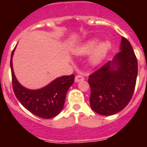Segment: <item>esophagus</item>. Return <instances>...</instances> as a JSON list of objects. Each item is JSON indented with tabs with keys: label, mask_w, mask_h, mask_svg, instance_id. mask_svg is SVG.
Wrapping results in <instances>:
<instances>
[{
	"label": "esophagus",
	"mask_w": 147,
	"mask_h": 147,
	"mask_svg": "<svg viewBox=\"0 0 147 147\" xmlns=\"http://www.w3.org/2000/svg\"><path fill=\"white\" fill-rule=\"evenodd\" d=\"M84 80H85V78H84V76H83L82 75H77V76H76V77H75V82H76L83 81Z\"/></svg>",
	"instance_id": "obj_1"
}]
</instances>
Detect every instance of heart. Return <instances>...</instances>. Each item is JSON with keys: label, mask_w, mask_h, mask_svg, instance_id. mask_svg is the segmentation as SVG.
I'll return each instance as SVG.
<instances>
[{"label": "heart", "mask_w": 147, "mask_h": 147, "mask_svg": "<svg viewBox=\"0 0 147 147\" xmlns=\"http://www.w3.org/2000/svg\"><path fill=\"white\" fill-rule=\"evenodd\" d=\"M99 38H91L78 45L73 49V53L76 56H83L91 53L89 62L93 66L99 65L107 57L112 49V43L109 40L99 42Z\"/></svg>", "instance_id": "b5f03b06"}]
</instances>
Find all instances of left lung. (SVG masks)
I'll return each instance as SVG.
<instances>
[{
    "mask_svg": "<svg viewBox=\"0 0 147 147\" xmlns=\"http://www.w3.org/2000/svg\"><path fill=\"white\" fill-rule=\"evenodd\" d=\"M137 76V58L130 42L123 37L113 59L89 76L92 110L102 115L120 112L132 98Z\"/></svg>",
    "mask_w": 147,
    "mask_h": 147,
    "instance_id": "1",
    "label": "left lung"
}]
</instances>
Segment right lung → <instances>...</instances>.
<instances>
[{
	"mask_svg": "<svg viewBox=\"0 0 147 147\" xmlns=\"http://www.w3.org/2000/svg\"><path fill=\"white\" fill-rule=\"evenodd\" d=\"M15 48L10 60L12 88L15 96L26 110L38 117L51 119L57 115L63 108L67 91L74 82V75L57 78L40 89H28L20 85L13 71L12 57Z\"/></svg>",
	"mask_w": 147,
	"mask_h": 147,
	"instance_id": "obj_1",
	"label": "right lung"
}]
</instances>
